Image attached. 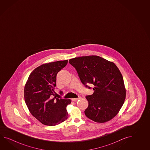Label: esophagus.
I'll return each mask as SVG.
<instances>
[{
    "instance_id": "esophagus-1",
    "label": "esophagus",
    "mask_w": 150,
    "mask_h": 150,
    "mask_svg": "<svg viewBox=\"0 0 150 150\" xmlns=\"http://www.w3.org/2000/svg\"><path fill=\"white\" fill-rule=\"evenodd\" d=\"M81 99V97L79 96V97L77 98H73V99H72L71 100H72V101H77V100H78L79 99Z\"/></svg>"
}]
</instances>
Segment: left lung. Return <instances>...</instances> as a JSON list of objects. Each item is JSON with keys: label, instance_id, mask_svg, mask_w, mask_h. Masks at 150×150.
<instances>
[{"label": "left lung", "instance_id": "1", "mask_svg": "<svg viewBox=\"0 0 150 150\" xmlns=\"http://www.w3.org/2000/svg\"><path fill=\"white\" fill-rule=\"evenodd\" d=\"M85 86L93 87L94 93L86 96L88 106L85 110L88 118L98 123L109 121L117 114L126 96L123 78L113 62L98 56L70 59Z\"/></svg>", "mask_w": 150, "mask_h": 150}]
</instances>
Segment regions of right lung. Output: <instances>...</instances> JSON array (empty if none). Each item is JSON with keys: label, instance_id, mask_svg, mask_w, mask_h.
Instances as JSON below:
<instances>
[{"label": "right lung", "instance_id": "right-lung-1", "mask_svg": "<svg viewBox=\"0 0 150 150\" xmlns=\"http://www.w3.org/2000/svg\"><path fill=\"white\" fill-rule=\"evenodd\" d=\"M67 62L57 61L41 65L33 71L25 83V104L32 115L43 125L54 126L68 118L67 107L71 100L54 97L57 74Z\"/></svg>", "mask_w": 150, "mask_h": 150}]
</instances>
